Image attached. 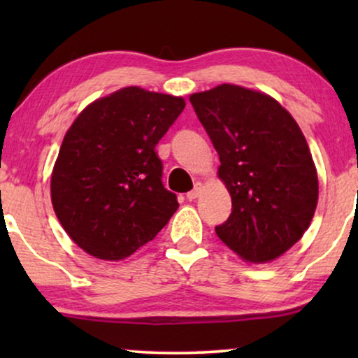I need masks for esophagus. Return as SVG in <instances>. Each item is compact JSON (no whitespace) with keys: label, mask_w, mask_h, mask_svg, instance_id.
I'll use <instances>...</instances> for the list:
<instances>
[{"label":"esophagus","mask_w":358,"mask_h":358,"mask_svg":"<svg viewBox=\"0 0 358 358\" xmlns=\"http://www.w3.org/2000/svg\"><path fill=\"white\" fill-rule=\"evenodd\" d=\"M200 194H202V184H195V187L190 190V192H187V195H185V197H187L189 200H195Z\"/></svg>","instance_id":"obj_1"}]
</instances>
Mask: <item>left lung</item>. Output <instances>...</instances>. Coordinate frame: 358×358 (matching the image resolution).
Returning <instances> with one entry per match:
<instances>
[{
  "label": "left lung",
  "instance_id": "1",
  "mask_svg": "<svg viewBox=\"0 0 358 358\" xmlns=\"http://www.w3.org/2000/svg\"><path fill=\"white\" fill-rule=\"evenodd\" d=\"M220 156L231 215L217 236L249 262H268L300 241L317 203V174L295 119L262 92L222 85L190 96Z\"/></svg>",
  "mask_w": 358,
  "mask_h": 358
}]
</instances>
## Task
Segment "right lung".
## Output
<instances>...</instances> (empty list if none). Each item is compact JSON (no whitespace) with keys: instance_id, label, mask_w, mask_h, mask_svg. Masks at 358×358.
I'll list each match as a JSON object with an SVG mask.
<instances>
[{"instance_id":"right-lung-1","label":"right lung","mask_w":358,"mask_h":358,"mask_svg":"<svg viewBox=\"0 0 358 358\" xmlns=\"http://www.w3.org/2000/svg\"><path fill=\"white\" fill-rule=\"evenodd\" d=\"M182 97L130 86L86 107L63 138L52 203L73 241L120 261L151 241L178 210L155 146L184 110Z\"/></svg>"}]
</instances>
